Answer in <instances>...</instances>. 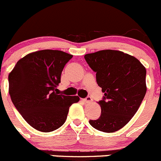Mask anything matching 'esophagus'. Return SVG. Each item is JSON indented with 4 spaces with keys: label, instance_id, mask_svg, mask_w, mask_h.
Instances as JSON below:
<instances>
[{
    "label": "esophagus",
    "instance_id": "1",
    "mask_svg": "<svg viewBox=\"0 0 161 161\" xmlns=\"http://www.w3.org/2000/svg\"><path fill=\"white\" fill-rule=\"evenodd\" d=\"M82 101H84L85 103H90V102H92V101H93L90 97H87L84 98V99H82Z\"/></svg>",
    "mask_w": 161,
    "mask_h": 161
}]
</instances>
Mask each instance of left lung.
<instances>
[{"label":"left lung","instance_id":"1","mask_svg":"<svg viewBox=\"0 0 161 161\" xmlns=\"http://www.w3.org/2000/svg\"><path fill=\"white\" fill-rule=\"evenodd\" d=\"M84 57L104 93L98 102L101 116L90 124L100 131H117L131 119L146 95V68L135 57L118 50H101Z\"/></svg>","mask_w":161,"mask_h":161}]
</instances>
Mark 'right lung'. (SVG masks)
Instances as JSON below:
<instances>
[{
	"mask_svg": "<svg viewBox=\"0 0 161 161\" xmlns=\"http://www.w3.org/2000/svg\"><path fill=\"white\" fill-rule=\"evenodd\" d=\"M72 57L60 50L36 51L20 59L9 73L12 103L26 122L39 131L61 127L70 106L79 101L78 96L57 93L62 71Z\"/></svg>",
	"mask_w": 161,
	"mask_h": 161,
	"instance_id": "obj_1",
	"label": "right lung"
}]
</instances>
